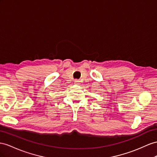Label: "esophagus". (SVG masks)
<instances>
[{
	"label": "esophagus",
	"instance_id": "esophagus-1",
	"mask_svg": "<svg viewBox=\"0 0 157 157\" xmlns=\"http://www.w3.org/2000/svg\"><path fill=\"white\" fill-rule=\"evenodd\" d=\"M75 83L76 84H79V81H78V80H75Z\"/></svg>",
	"mask_w": 157,
	"mask_h": 157
}]
</instances>
